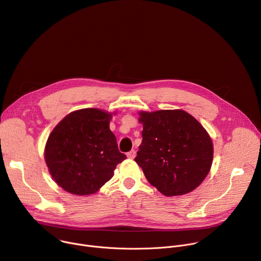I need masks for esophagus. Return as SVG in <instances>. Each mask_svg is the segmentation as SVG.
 <instances>
[{
	"mask_svg": "<svg viewBox=\"0 0 261 261\" xmlns=\"http://www.w3.org/2000/svg\"><path fill=\"white\" fill-rule=\"evenodd\" d=\"M136 156V151L135 150H131L129 153H127V157L129 159H134Z\"/></svg>",
	"mask_w": 261,
	"mask_h": 261,
	"instance_id": "esophagus-1",
	"label": "esophagus"
}]
</instances>
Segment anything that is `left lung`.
<instances>
[{"mask_svg":"<svg viewBox=\"0 0 261 261\" xmlns=\"http://www.w3.org/2000/svg\"><path fill=\"white\" fill-rule=\"evenodd\" d=\"M142 141L135 157L146 179L165 196L193 191L210 172L213 142L201 124L181 109L139 113Z\"/></svg>","mask_w":261,"mask_h":261,"instance_id":"8db88e82","label":"left lung"}]
</instances>
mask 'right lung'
<instances>
[{
  "instance_id": "add662e5",
  "label": "right lung",
  "mask_w": 261,
  "mask_h": 261,
  "mask_svg": "<svg viewBox=\"0 0 261 261\" xmlns=\"http://www.w3.org/2000/svg\"><path fill=\"white\" fill-rule=\"evenodd\" d=\"M111 114L85 108L66 116L50 133L44 158L55 181L75 195L97 192L126 159L109 129Z\"/></svg>"
}]
</instances>
